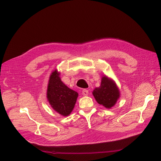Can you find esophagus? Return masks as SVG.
Instances as JSON below:
<instances>
[{
	"instance_id": "1",
	"label": "esophagus",
	"mask_w": 161,
	"mask_h": 161,
	"mask_svg": "<svg viewBox=\"0 0 161 161\" xmlns=\"http://www.w3.org/2000/svg\"><path fill=\"white\" fill-rule=\"evenodd\" d=\"M82 95H83L84 96H87L89 95V91L86 89H84L83 91H82Z\"/></svg>"
}]
</instances>
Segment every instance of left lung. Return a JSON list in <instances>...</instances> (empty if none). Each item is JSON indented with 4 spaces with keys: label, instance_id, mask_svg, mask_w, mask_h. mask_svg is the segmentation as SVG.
I'll return each instance as SVG.
<instances>
[{
    "label": "left lung",
    "instance_id": "left-lung-1",
    "mask_svg": "<svg viewBox=\"0 0 161 161\" xmlns=\"http://www.w3.org/2000/svg\"><path fill=\"white\" fill-rule=\"evenodd\" d=\"M92 93L97 103L107 109L114 107L120 97V91L115 81L106 75L102 76L101 85Z\"/></svg>",
    "mask_w": 161,
    "mask_h": 161
}]
</instances>
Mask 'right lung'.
<instances>
[{"label": "right lung", "mask_w": 161, "mask_h": 161, "mask_svg": "<svg viewBox=\"0 0 161 161\" xmlns=\"http://www.w3.org/2000/svg\"><path fill=\"white\" fill-rule=\"evenodd\" d=\"M60 74L57 70H54L50 75L47 99L53 110L61 115L68 116L74 109L79 94L63 83Z\"/></svg>", "instance_id": "right-lung-1"}]
</instances>
